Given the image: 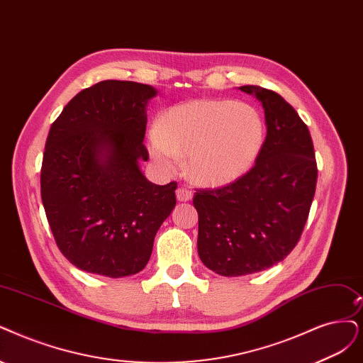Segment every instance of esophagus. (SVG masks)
Instances as JSON below:
<instances>
[{
    "mask_svg": "<svg viewBox=\"0 0 363 363\" xmlns=\"http://www.w3.org/2000/svg\"><path fill=\"white\" fill-rule=\"evenodd\" d=\"M177 199L179 200V202H189V200L193 199V193H191V190L185 189V186H179V189L177 190Z\"/></svg>",
    "mask_w": 363,
    "mask_h": 363,
    "instance_id": "1",
    "label": "esophagus"
}]
</instances>
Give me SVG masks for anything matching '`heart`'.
Returning <instances> with one entry per match:
<instances>
[{"instance_id": "obj_1", "label": "heart", "mask_w": 363, "mask_h": 363, "mask_svg": "<svg viewBox=\"0 0 363 363\" xmlns=\"http://www.w3.org/2000/svg\"><path fill=\"white\" fill-rule=\"evenodd\" d=\"M264 136V119L256 106L200 99L170 107L161 116L158 130L147 136V147L164 173H177L186 155V169L194 182L221 186L252 167Z\"/></svg>"}]
</instances>
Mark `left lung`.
I'll use <instances>...</instances> for the list:
<instances>
[{"label":"left lung","mask_w":363,"mask_h":363,"mask_svg":"<svg viewBox=\"0 0 363 363\" xmlns=\"http://www.w3.org/2000/svg\"><path fill=\"white\" fill-rule=\"evenodd\" d=\"M264 111L266 139L254 167L235 182L197 190L199 257L223 277L267 269L284 260L302 235L315 193L311 134L279 94L239 86Z\"/></svg>","instance_id":"obj_1"}]
</instances>
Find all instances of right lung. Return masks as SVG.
<instances>
[{
	"label": "right lung",
	"instance_id": "obj_1",
	"mask_svg": "<svg viewBox=\"0 0 363 363\" xmlns=\"http://www.w3.org/2000/svg\"><path fill=\"white\" fill-rule=\"evenodd\" d=\"M155 96L150 85L103 80L74 96L49 130L45 212L64 257L85 272H140L177 205V182L155 185L139 166L147 160L146 106Z\"/></svg>",
	"mask_w": 363,
	"mask_h": 363
}]
</instances>
